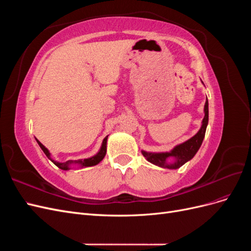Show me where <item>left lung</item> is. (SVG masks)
<instances>
[{"instance_id": "1", "label": "left lung", "mask_w": 251, "mask_h": 251, "mask_svg": "<svg viewBox=\"0 0 251 251\" xmlns=\"http://www.w3.org/2000/svg\"><path fill=\"white\" fill-rule=\"evenodd\" d=\"M204 113L205 116L202 121V126L194 137L188 139L187 141L179 144L175 147L170 153H147L142 151V155L147 158V160L155 165L160 166L164 169L177 170L181 168L182 165L186 163L188 160L196 155L197 151L200 149L202 141L204 139L205 132H206V126L208 124V101L206 100L204 105ZM173 156L175 158V161L173 164H168L166 162L168 157Z\"/></svg>"}]
</instances>
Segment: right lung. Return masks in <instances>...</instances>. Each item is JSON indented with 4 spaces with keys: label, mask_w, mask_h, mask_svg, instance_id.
Segmentation results:
<instances>
[{
    "label": "right lung",
    "mask_w": 251,
    "mask_h": 251,
    "mask_svg": "<svg viewBox=\"0 0 251 251\" xmlns=\"http://www.w3.org/2000/svg\"><path fill=\"white\" fill-rule=\"evenodd\" d=\"M107 139H108V136L103 139L100 151H98V154H96L94 157H91V158H88V159H83V160H75V161L69 160V161H66V162H63V163L56 162V161H54V160H52V159L50 158L49 151H48L46 148H45L39 140H36V141H37V143H39V146L41 147V149L43 150L44 153L46 154V156L50 159V160H51L53 163H54V164L57 166V168H59L60 170L67 171V170H69V165H70L71 163H77V164H80L81 166H92V165H96V164L100 163V162L102 160V159H103V157L105 156V153H107Z\"/></svg>",
    "instance_id": "obj_1"
}]
</instances>
